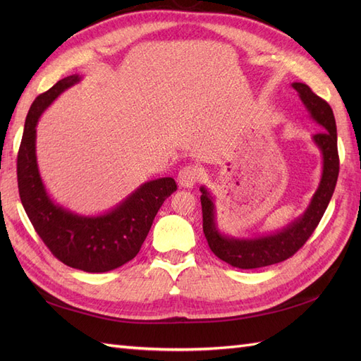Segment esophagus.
Segmentation results:
<instances>
[{
    "mask_svg": "<svg viewBox=\"0 0 361 361\" xmlns=\"http://www.w3.org/2000/svg\"><path fill=\"white\" fill-rule=\"evenodd\" d=\"M199 179V169L194 166L183 167L178 174V182L183 188H192Z\"/></svg>",
    "mask_w": 361,
    "mask_h": 361,
    "instance_id": "obj_1",
    "label": "esophagus"
}]
</instances>
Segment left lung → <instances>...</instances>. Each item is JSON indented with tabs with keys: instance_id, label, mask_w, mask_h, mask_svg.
I'll list each match as a JSON object with an SVG mask.
<instances>
[{
	"instance_id": "8db88e82",
	"label": "left lung",
	"mask_w": 361,
	"mask_h": 361,
	"mask_svg": "<svg viewBox=\"0 0 361 361\" xmlns=\"http://www.w3.org/2000/svg\"><path fill=\"white\" fill-rule=\"evenodd\" d=\"M301 102L310 117L319 125L321 130L312 137L313 145L319 149L322 157V173L318 188L312 200L300 216L280 231L267 235L236 238L220 231L216 221L215 199L204 185L200 187L203 232L212 253L226 264L241 269H253L279 264L293 256L305 244L329 206L338 176L337 129L331 106L319 96H316L309 85L292 82Z\"/></svg>"
}]
</instances>
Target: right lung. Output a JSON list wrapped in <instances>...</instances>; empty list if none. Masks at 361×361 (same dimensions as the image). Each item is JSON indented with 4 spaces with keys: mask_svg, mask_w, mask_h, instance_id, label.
<instances>
[{
    "mask_svg": "<svg viewBox=\"0 0 361 361\" xmlns=\"http://www.w3.org/2000/svg\"><path fill=\"white\" fill-rule=\"evenodd\" d=\"M81 80L76 73L66 76L30 106L18 154V188L32 227L54 256L75 269L106 272L137 256L159 207L178 187L171 178L147 180L97 215L76 214L54 202L39 171L36 126L43 111Z\"/></svg>",
    "mask_w": 361,
    "mask_h": 361,
    "instance_id": "1",
    "label": "right lung"
}]
</instances>
